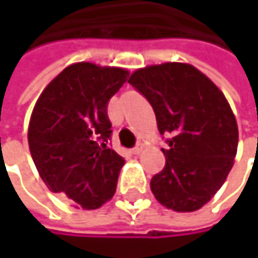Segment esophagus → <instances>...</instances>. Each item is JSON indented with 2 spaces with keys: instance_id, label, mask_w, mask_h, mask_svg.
<instances>
[{
  "instance_id": "1",
  "label": "esophagus",
  "mask_w": 258,
  "mask_h": 258,
  "mask_svg": "<svg viewBox=\"0 0 258 258\" xmlns=\"http://www.w3.org/2000/svg\"><path fill=\"white\" fill-rule=\"evenodd\" d=\"M142 151H143V145H142V143H137V145L131 149V154H136V155H137V154H140Z\"/></svg>"
}]
</instances>
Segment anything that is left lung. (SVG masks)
<instances>
[{
  "label": "left lung",
  "mask_w": 258,
  "mask_h": 258,
  "mask_svg": "<svg viewBox=\"0 0 258 258\" xmlns=\"http://www.w3.org/2000/svg\"><path fill=\"white\" fill-rule=\"evenodd\" d=\"M130 85L152 106L167 136L164 169L151 179L155 199L192 212L221 188L237 151V124L224 94L196 67L166 62L134 72Z\"/></svg>",
  "instance_id": "1"
}]
</instances>
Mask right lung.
Segmentation results:
<instances>
[{
    "label": "right lung",
    "mask_w": 258,
    "mask_h": 258,
    "mask_svg": "<svg viewBox=\"0 0 258 258\" xmlns=\"http://www.w3.org/2000/svg\"><path fill=\"white\" fill-rule=\"evenodd\" d=\"M127 79L122 69L69 66L46 86L32 110L28 143L41 179L83 209L100 208L116 191L125 161L107 146V104Z\"/></svg>",
    "instance_id": "right-lung-1"
}]
</instances>
